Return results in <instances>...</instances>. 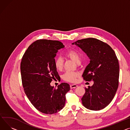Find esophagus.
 I'll return each instance as SVG.
<instances>
[{
    "instance_id": "1",
    "label": "esophagus",
    "mask_w": 130,
    "mask_h": 130,
    "mask_svg": "<svg viewBox=\"0 0 130 130\" xmlns=\"http://www.w3.org/2000/svg\"><path fill=\"white\" fill-rule=\"evenodd\" d=\"M77 85H76V84H71L70 85V87H71V89H73V88H75L76 87H77Z\"/></svg>"
}]
</instances>
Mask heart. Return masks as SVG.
I'll return each instance as SVG.
<instances>
[{
    "instance_id": "obj_1",
    "label": "heart",
    "mask_w": 130,
    "mask_h": 130,
    "mask_svg": "<svg viewBox=\"0 0 130 130\" xmlns=\"http://www.w3.org/2000/svg\"><path fill=\"white\" fill-rule=\"evenodd\" d=\"M66 56L71 58L74 62L77 64H79L81 62V56L78 52L75 50H69L65 54ZM64 65V61L62 57H58L55 59L54 66L56 70L60 71L62 70ZM79 76V73L75 72H66L65 73L62 78L63 80L69 82H75L77 78Z\"/></svg>"
}]
</instances>
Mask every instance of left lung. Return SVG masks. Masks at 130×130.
<instances>
[{
    "label": "left lung",
    "instance_id": "8db88e82",
    "mask_svg": "<svg viewBox=\"0 0 130 130\" xmlns=\"http://www.w3.org/2000/svg\"><path fill=\"white\" fill-rule=\"evenodd\" d=\"M73 44L90 59L82 76L86 81L92 80L93 85L85 88L83 105L91 110L105 108L113 99L119 86V64L115 51L107 43L94 38L79 40Z\"/></svg>",
    "mask_w": 130,
    "mask_h": 130
}]
</instances>
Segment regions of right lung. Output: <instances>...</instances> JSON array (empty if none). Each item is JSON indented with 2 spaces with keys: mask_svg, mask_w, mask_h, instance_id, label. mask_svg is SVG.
Masks as SVG:
<instances>
[{
  "mask_svg": "<svg viewBox=\"0 0 130 130\" xmlns=\"http://www.w3.org/2000/svg\"><path fill=\"white\" fill-rule=\"evenodd\" d=\"M65 46L58 41L38 40L29 46L22 58L20 70L24 91L31 103L45 114H54L65 106L70 86L63 83L56 88L53 79L59 77L54 66V57Z\"/></svg>",
  "mask_w": 130,
  "mask_h": 130,
  "instance_id": "1",
  "label": "right lung"
}]
</instances>
